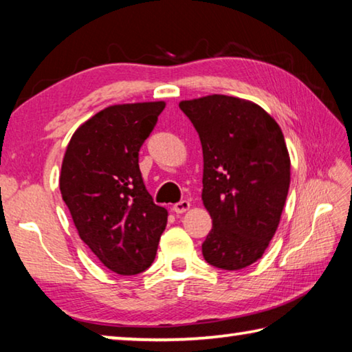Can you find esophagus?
Wrapping results in <instances>:
<instances>
[{
	"instance_id": "34e87169",
	"label": "esophagus",
	"mask_w": 352,
	"mask_h": 352,
	"mask_svg": "<svg viewBox=\"0 0 352 352\" xmlns=\"http://www.w3.org/2000/svg\"><path fill=\"white\" fill-rule=\"evenodd\" d=\"M189 208H190L189 201L188 200H182V201H178V204H175L174 206H172V210H174L175 214H183V212H186Z\"/></svg>"
}]
</instances>
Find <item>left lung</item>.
I'll list each match as a JSON object with an SVG mask.
<instances>
[{
	"label": "left lung",
	"mask_w": 352,
	"mask_h": 352,
	"mask_svg": "<svg viewBox=\"0 0 352 352\" xmlns=\"http://www.w3.org/2000/svg\"><path fill=\"white\" fill-rule=\"evenodd\" d=\"M204 151L201 200L212 230L204 258L241 270L264 254L275 236L290 184L284 135L269 113L250 100L211 94L182 100Z\"/></svg>",
	"instance_id": "left-lung-1"
}]
</instances>
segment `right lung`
Here are the masks:
<instances>
[{
  "label": "right lung",
  "instance_id": "right-lung-1",
  "mask_svg": "<svg viewBox=\"0 0 352 352\" xmlns=\"http://www.w3.org/2000/svg\"><path fill=\"white\" fill-rule=\"evenodd\" d=\"M166 104L107 107L76 130L65 152L60 192L80 239L118 275L152 265L168 222L140 170V148Z\"/></svg>",
  "mask_w": 352,
  "mask_h": 352
}]
</instances>
